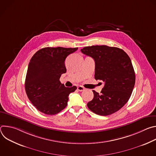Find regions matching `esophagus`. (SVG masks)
I'll list each match as a JSON object with an SVG mask.
<instances>
[{
    "instance_id": "1",
    "label": "esophagus",
    "mask_w": 156,
    "mask_h": 156,
    "mask_svg": "<svg viewBox=\"0 0 156 156\" xmlns=\"http://www.w3.org/2000/svg\"><path fill=\"white\" fill-rule=\"evenodd\" d=\"M77 90L79 91H84L85 90V88L83 87V86H78L77 87Z\"/></svg>"
}]
</instances>
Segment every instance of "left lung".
<instances>
[{
	"mask_svg": "<svg viewBox=\"0 0 156 156\" xmlns=\"http://www.w3.org/2000/svg\"><path fill=\"white\" fill-rule=\"evenodd\" d=\"M95 62V79L104 86L99 94L87 104L94 113L106 116L119 110L129 100L135 83V73L130 58L122 49L107 46H92L81 49Z\"/></svg>",
	"mask_w": 156,
	"mask_h": 156,
	"instance_id": "left-lung-1",
	"label": "left lung"
}]
</instances>
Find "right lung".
Here are the masks:
<instances>
[{
  "label": "right lung",
  "mask_w": 156,
  "mask_h": 156,
  "mask_svg": "<svg viewBox=\"0 0 156 156\" xmlns=\"http://www.w3.org/2000/svg\"><path fill=\"white\" fill-rule=\"evenodd\" d=\"M78 49L45 48L37 51L31 58L25 91L31 102L41 112L55 115L67 105L69 96L76 87H66L59 80L66 71L65 58Z\"/></svg>",
  "instance_id": "obj_1"
}]
</instances>
